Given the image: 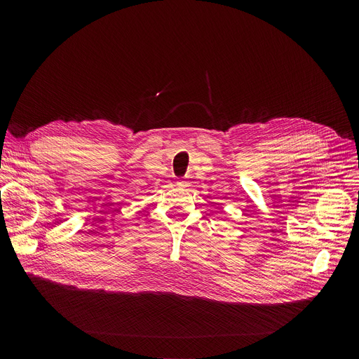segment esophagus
<instances>
[{
  "mask_svg": "<svg viewBox=\"0 0 359 359\" xmlns=\"http://www.w3.org/2000/svg\"><path fill=\"white\" fill-rule=\"evenodd\" d=\"M177 186L179 187H186V186H189V182H187L186 179H182V180L177 182Z\"/></svg>",
  "mask_w": 359,
  "mask_h": 359,
  "instance_id": "obj_1",
  "label": "esophagus"
}]
</instances>
